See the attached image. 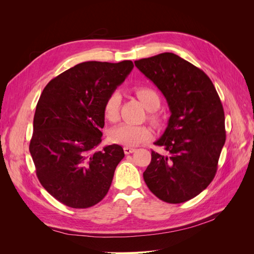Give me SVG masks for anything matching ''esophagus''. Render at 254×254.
Returning a JSON list of instances; mask_svg holds the SVG:
<instances>
[{
    "label": "esophagus",
    "mask_w": 254,
    "mask_h": 254,
    "mask_svg": "<svg viewBox=\"0 0 254 254\" xmlns=\"http://www.w3.org/2000/svg\"><path fill=\"white\" fill-rule=\"evenodd\" d=\"M134 151H135V148L129 147V146H125V147H124V152L126 153V155H129V153H132Z\"/></svg>",
    "instance_id": "1"
}]
</instances>
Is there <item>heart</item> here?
<instances>
[{"mask_svg": "<svg viewBox=\"0 0 254 254\" xmlns=\"http://www.w3.org/2000/svg\"><path fill=\"white\" fill-rule=\"evenodd\" d=\"M137 98L140 99L142 105L148 111H153L159 108L160 97L155 90L147 87H137L134 89ZM121 105V95L119 92H113L107 97L104 105V114L109 121H115L118 119ZM150 120L153 123H158V118L150 115ZM111 142L115 144L135 146L142 142L148 140L150 137V130L146 126L132 125V124H121L111 129L109 133Z\"/></svg>", "mask_w": 254, "mask_h": 254, "instance_id": "obj_1", "label": "heart"}]
</instances>
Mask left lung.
I'll return each mask as SVG.
<instances>
[{"label": "left lung", "mask_w": 254, "mask_h": 254, "mask_svg": "<svg viewBox=\"0 0 254 254\" xmlns=\"http://www.w3.org/2000/svg\"><path fill=\"white\" fill-rule=\"evenodd\" d=\"M135 66L162 92L171 117L155 144L143 173L152 194L168 203H181L200 194L214 179L226 142L225 113L207 75L173 53L134 61Z\"/></svg>", "instance_id": "left-lung-1"}]
</instances>
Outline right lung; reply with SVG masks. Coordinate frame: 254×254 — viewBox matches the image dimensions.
<instances>
[{
    "instance_id": "1",
    "label": "right lung",
    "mask_w": 254,
    "mask_h": 254,
    "mask_svg": "<svg viewBox=\"0 0 254 254\" xmlns=\"http://www.w3.org/2000/svg\"><path fill=\"white\" fill-rule=\"evenodd\" d=\"M133 64L87 61L68 68L44 88L36 107L29 151L42 187L58 201L86 209L107 195L125 157L122 146L102 142L107 97Z\"/></svg>"
}]
</instances>
